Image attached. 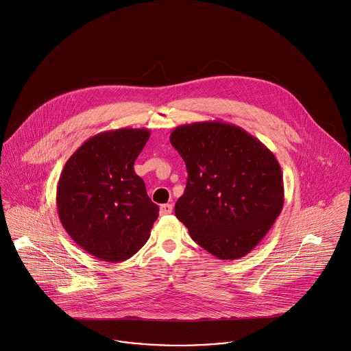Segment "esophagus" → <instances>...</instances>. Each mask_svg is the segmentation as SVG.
I'll return each instance as SVG.
<instances>
[{
  "label": "esophagus",
  "mask_w": 351,
  "mask_h": 351,
  "mask_svg": "<svg viewBox=\"0 0 351 351\" xmlns=\"http://www.w3.org/2000/svg\"><path fill=\"white\" fill-rule=\"evenodd\" d=\"M171 212H173V205H171V204H163V205H160V216H167V215H170Z\"/></svg>",
  "instance_id": "esophagus-1"
}]
</instances>
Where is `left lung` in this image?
<instances>
[{"mask_svg":"<svg viewBox=\"0 0 351 351\" xmlns=\"http://www.w3.org/2000/svg\"><path fill=\"white\" fill-rule=\"evenodd\" d=\"M173 147L185 160L188 182L176 216L191 239L221 260L248 255L280 215V165L257 138L220 121L174 128Z\"/></svg>","mask_w":351,"mask_h":351,"instance_id":"left-lung-1","label":"left lung"}]
</instances>
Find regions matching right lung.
I'll list each match as a JSON object with an SVG mask.
<instances>
[{"label": "right lung", "mask_w": 351, "mask_h": 351, "mask_svg": "<svg viewBox=\"0 0 351 351\" xmlns=\"http://www.w3.org/2000/svg\"><path fill=\"white\" fill-rule=\"evenodd\" d=\"M147 128H118L88 138L64 165L56 191L59 219L87 254L115 263L149 240L160 208L147 195L134 162Z\"/></svg>", "instance_id": "obj_1"}]
</instances>
